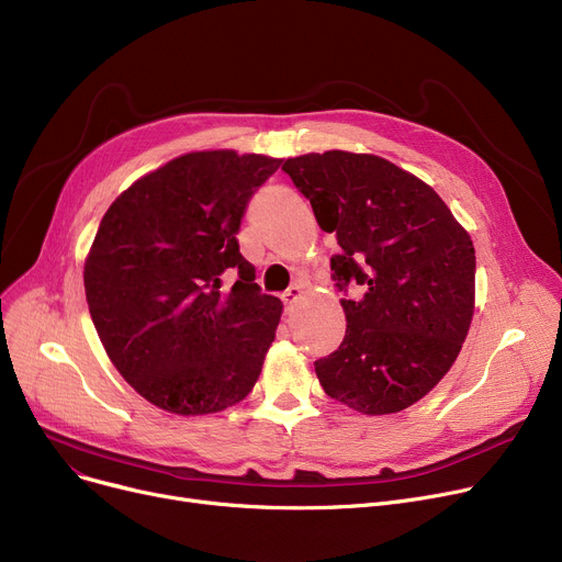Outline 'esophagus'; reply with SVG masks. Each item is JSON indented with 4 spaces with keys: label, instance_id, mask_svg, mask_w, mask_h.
Segmentation results:
<instances>
[{
    "label": "esophagus",
    "instance_id": "esophagus-1",
    "mask_svg": "<svg viewBox=\"0 0 562 562\" xmlns=\"http://www.w3.org/2000/svg\"><path fill=\"white\" fill-rule=\"evenodd\" d=\"M301 296H303V286H301V284H291V286L282 293V303H284L286 312L293 307V303H299Z\"/></svg>",
    "mask_w": 562,
    "mask_h": 562
}]
</instances>
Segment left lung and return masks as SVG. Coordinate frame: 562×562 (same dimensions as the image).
Instances as JSON below:
<instances>
[{
    "instance_id": "left-lung-1",
    "label": "left lung",
    "mask_w": 562,
    "mask_h": 562,
    "mask_svg": "<svg viewBox=\"0 0 562 562\" xmlns=\"http://www.w3.org/2000/svg\"><path fill=\"white\" fill-rule=\"evenodd\" d=\"M339 252L330 269L344 341L314 362L321 387L362 415L424 398L456 362L474 316L476 252L467 229L419 177L375 155L330 150L282 164Z\"/></svg>"
}]
</instances>
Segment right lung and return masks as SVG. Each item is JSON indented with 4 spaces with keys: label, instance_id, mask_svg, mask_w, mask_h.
Here are the masks:
<instances>
[{
    "label": "right lung",
    "instance_id": "1",
    "mask_svg": "<svg viewBox=\"0 0 562 562\" xmlns=\"http://www.w3.org/2000/svg\"><path fill=\"white\" fill-rule=\"evenodd\" d=\"M280 164L182 155L117 195L98 227L83 266L95 330L130 385L172 415L221 412L261 373L282 303L261 293L236 232Z\"/></svg>",
    "mask_w": 562,
    "mask_h": 562
}]
</instances>
